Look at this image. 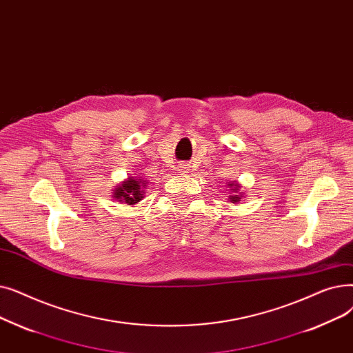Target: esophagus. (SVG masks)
Instances as JSON below:
<instances>
[{
  "mask_svg": "<svg viewBox=\"0 0 353 353\" xmlns=\"http://www.w3.org/2000/svg\"><path fill=\"white\" fill-rule=\"evenodd\" d=\"M179 168H181V171H182V172H185V171H187V168H188V165H185V163H181V165H179Z\"/></svg>",
  "mask_w": 353,
  "mask_h": 353,
  "instance_id": "obj_1",
  "label": "esophagus"
}]
</instances>
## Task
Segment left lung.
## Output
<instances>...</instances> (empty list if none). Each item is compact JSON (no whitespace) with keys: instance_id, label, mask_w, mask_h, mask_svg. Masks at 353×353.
Here are the masks:
<instances>
[{"instance_id":"obj_1","label":"left lung","mask_w":353,"mask_h":353,"mask_svg":"<svg viewBox=\"0 0 353 353\" xmlns=\"http://www.w3.org/2000/svg\"><path fill=\"white\" fill-rule=\"evenodd\" d=\"M228 187H230L232 191H237V188H236L237 185H236V183H232V182H231V183H228ZM230 199L232 201V203H239V201H241V198H240L239 195H231V198H230Z\"/></svg>"}]
</instances>
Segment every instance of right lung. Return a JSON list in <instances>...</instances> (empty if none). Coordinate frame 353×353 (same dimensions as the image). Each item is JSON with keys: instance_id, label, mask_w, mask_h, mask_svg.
Here are the masks:
<instances>
[{"instance_id": "obj_1", "label": "right lung", "mask_w": 353, "mask_h": 353, "mask_svg": "<svg viewBox=\"0 0 353 353\" xmlns=\"http://www.w3.org/2000/svg\"><path fill=\"white\" fill-rule=\"evenodd\" d=\"M145 182L138 181V179H128L125 183H122V187L114 190V198L119 199L121 203H128L129 205L137 204L143 198V185Z\"/></svg>"}]
</instances>
